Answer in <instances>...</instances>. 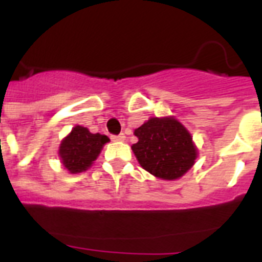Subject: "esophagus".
<instances>
[{"mask_svg": "<svg viewBox=\"0 0 262 262\" xmlns=\"http://www.w3.org/2000/svg\"><path fill=\"white\" fill-rule=\"evenodd\" d=\"M111 139L114 140V141H125L126 136L123 135V133H121V135H118V136H111Z\"/></svg>", "mask_w": 262, "mask_h": 262, "instance_id": "1", "label": "esophagus"}]
</instances>
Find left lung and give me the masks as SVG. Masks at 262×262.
Masks as SVG:
<instances>
[{
  "instance_id": "left-lung-1",
  "label": "left lung",
  "mask_w": 262,
  "mask_h": 262,
  "mask_svg": "<svg viewBox=\"0 0 262 262\" xmlns=\"http://www.w3.org/2000/svg\"><path fill=\"white\" fill-rule=\"evenodd\" d=\"M132 145L144 170L162 179H178L194 164L197 148L187 129L172 117L151 118L135 130Z\"/></svg>"
}]
</instances>
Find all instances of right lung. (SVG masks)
Returning a JSON list of instances; mask_svg holds the SVG:
<instances>
[{
	"instance_id": "obj_1",
	"label": "right lung",
	"mask_w": 262,
	"mask_h": 262,
	"mask_svg": "<svg viewBox=\"0 0 262 262\" xmlns=\"http://www.w3.org/2000/svg\"><path fill=\"white\" fill-rule=\"evenodd\" d=\"M107 141H110L107 136L99 133L94 135L87 127L77 125L59 145L58 155L63 167L71 174L85 171L96 160Z\"/></svg>"
}]
</instances>
